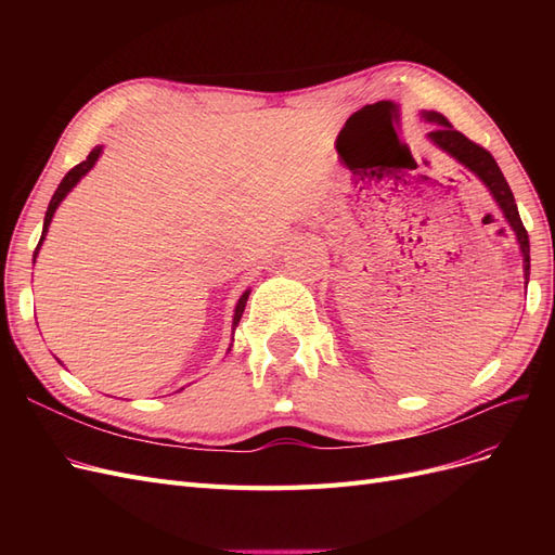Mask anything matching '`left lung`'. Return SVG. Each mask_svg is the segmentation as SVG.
I'll return each instance as SVG.
<instances>
[{
    "mask_svg": "<svg viewBox=\"0 0 555 555\" xmlns=\"http://www.w3.org/2000/svg\"><path fill=\"white\" fill-rule=\"evenodd\" d=\"M424 117H426L428 122L435 125V129L428 133V139L438 147H442L447 155H451L453 159H459L463 166H467V169L473 171L486 184V188L491 190L493 198L498 201V206L502 208V212H505L509 227L516 233L520 251H524V268H526V284H528V275H530V241H528V231H526L524 222H520V215H518V208H516L514 194L509 190L505 176H502L498 162L493 159V155L489 153V150L481 147L475 141H469L465 133L453 129L451 122L447 120L442 113L430 111V113H424Z\"/></svg>",
    "mask_w": 555,
    "mask_h": 555,
    "instance_id": "left-lung-1",
    "label": "left lung"
}]
</instances>
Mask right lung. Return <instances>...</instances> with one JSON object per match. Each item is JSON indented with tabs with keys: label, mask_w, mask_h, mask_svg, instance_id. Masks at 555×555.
<instances>
[{
	"label": "right lung",
	"mask_w": 555,
	"mask_h": 555,
	"mask_svg": "<svg viewBox=\"0 0 555 555\" xmlns=\"http://www.w3.org/2000/svg\"><path fill=\"white\" fill-rule=\"evenodd\" d=\"M99 155H102V147H94L92 153L88 155V159L86 162H80V164H76L74 169L66 173L64 178H62V182H60V188H57V192L53 194V198H50V204H48V210H46V220H43V233H41V241H39V245H37V249H35V259H37V255H39V247H41V243H43V238H46V233H48V227H50V220H53V215H55V210H57V206H60V201L72 192V188L74 184L86 176L92 166H94V162L99 159ZM247 296H249V292H245L243 296H241V300H238V306H236V314H233V326H238V322H241V317H243V310H245V304H247Z\"/></svg>",
	"instance_id": "1"
}]
</instances>
